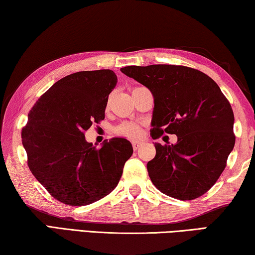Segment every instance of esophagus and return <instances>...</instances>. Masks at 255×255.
I'll list each match as a JSON object with an SVG mask.
<instances>
[{
    "instance_id": "obj_1",
    "label": "esophagus",
    "mask_w": 255,
    "mask_h": 255,
    "mask_svg": "<svg viewBox=\"0 0 255 255\" xmlns=\"http://www.w3.org/2000/svg\"><path fill=\"white\" fill-rule=\"evenodd\" d=\"M140 145H141L140 141H133V143H132V148H133V150H137L138 148L140 147Z\"/></svg>"
}]
</instances>
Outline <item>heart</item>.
I'll return each mask as SVG.
<instances>
[{"instance_id":"1","label":"heart","mask_w":255,"mask_h":255,"mask_svg":"<svg viewBox=\"0 0 255 255\" xmlns=\"http://www.w3.org/2000/svg\"><path fill=\"white\" fill-rule=\"evenodd\" d=\"M115 132L119 136L129 138V139H137L143 133V129L137 124L124 123L115 128Z\"/></svg>"}]
</instances>
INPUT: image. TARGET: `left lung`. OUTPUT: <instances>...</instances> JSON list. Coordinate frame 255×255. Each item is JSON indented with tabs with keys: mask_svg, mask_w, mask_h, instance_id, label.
I'll return each mask as SVG.
<instances>
[{
	"mask_svg": "<svg viewBox=\"0 0 255 255\" xmlns=\"http://www.w3.org/2000/svg\"><path fill=\"white\" fill-rule=\"evenodd\" d=\"M125 75L154 97L152 137L174 133L176 144L155 143L147 163L153 184L164 195L192 200L206 193L226 167L234 148V114L217 83L195 68L180 65L126 66Z\"/></svg>",
	"mask_w": 255,
	"mask_h": 255,
	"instance_id": "1",
	"label": "left lung"
}]
</instances>
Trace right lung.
I'll return each instance as SVG.
<instances>
[{"instance_id":"right-lung-1","label":"right lung","mask_w":255,"mask_h":255,"mask_svg":"<svg viewBox=\"0 0 255 255\" xmlns=\"http://www.w3.org/2000/svg\"><path fill=\"white\" fill-rule=\"evenodd\" d=\"M117 84L111 70L73 73L34 103L23 127V147L31 173L55 199L85 206L114 190L132 146L112 138L97 148L84 132L105 119L108 97Z\"/></svg>"}]
</instances>
